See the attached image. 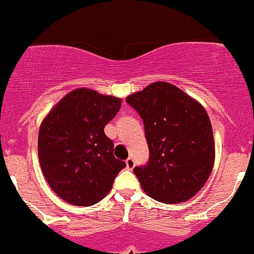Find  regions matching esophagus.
Wrapping results in <instances>:
<instances>
[{
    "mask_svg": "<svg viewBox=\"0 0 254 254\" xmlns=\"http://www.w3.org/2000/svg\"><path fill=\"white\" fill-rule=\"evenodd\" d=\"M125 163H127V168L129 170H132L134 168V162H133L132 158H127V162H125Z\"/></svg>",
    "mask_w": 254,
    "mask_h": 254,
    "instance_id": "34e87169",
    "label": "esophagus"
}]
</instances>
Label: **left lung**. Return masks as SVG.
Masks as SVG:
<instances>
[{"mask_svg":"<svg viewBox=\"0 0 254 254\" xmlns=\"http://www.w3.org/2000/svg\"><path fill=\"white\" fill-rule=\"evenodd\" d=\"M127 102L142 117L150 150L147 165L133 169L143 191L160 203L189 200L207 182L216 157L206 110L168 82L151 83Z\"/></svg>","mask_w":254,"mask_h":254,"instance_id":"left-lung-1","label":"left lung"}]
</instances>
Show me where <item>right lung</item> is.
<instances>
[{
	"label": "right lung",
	"mask_w": 254,
	"mask_h": 254,
	"mask_svg": "<svg viewBox=\"0 0 254 254\" xmlns=\"http://www.w3.org/2000/svg\"><path fill=\"white\" fill-rule=\"evenodd\" d=\"M122 98L78 88L48 112L38 132V159L55 193L76 206H91L112 189L125 163L115 158L104 127L117 115Z\"/></svg>",
	"instance_id": "add662e5"
}]
</instances>
